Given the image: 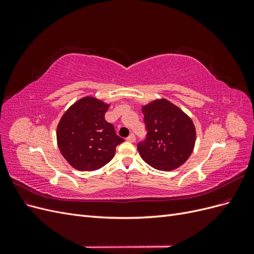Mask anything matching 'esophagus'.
I'll use <instances>...</instances> for the list:
<instances>
[{
    "label": "esophagus",
    "instance_id": "obj_1",
    "mask_svg": "<svg viewBox=\"0 0 254 254\" xmlns=\"http://www.w3.org/2000/svg\"><path fill=\"white\" fill-rule=\"evenodd\" d=\"M126 140H127L128 142H130V143H133V142L135 141V135H134L133 133H130Z\"/></svg>",
    "mask_w": 254,
    "mask_h": 254
}]
</instances>
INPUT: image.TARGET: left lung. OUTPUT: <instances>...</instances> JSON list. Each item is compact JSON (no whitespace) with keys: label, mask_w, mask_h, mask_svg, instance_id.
I'll return each mask as SVG.
<instances>
[{"label":"left lung","mask_w":254,"mask_h":254,"mask_svg":"<svg viewBox=\"0 0 254 254\" xmlns=\"http://www.w3.org/2000/svg\"><path fill=\"white\" fill-rule=\"evenodd\" d=\"M145 139L137 144L142 159L159 171L181 166L194 149L196 131L193 122L166 99L143 107Z\"/></svg>","instance_id":"8db88e82"}]
</instances>
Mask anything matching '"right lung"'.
<instances>
[{
    "instance_id": "1",
    "label": "right lung",
    "mask_w": 254,
    "mask_h": 254,
    "mask_svg": "<svg viewBox=\"0 0 254 254\" xmlns=\"http://www.w3.org/2000/svg\"><path fill=\"white\" fill-rule=\"evenodd\" d=\"M108 105L84 97L75 103L61 118L57 142L64 159L81 172L95 171L112 160L122 142L114 126L105 120Z\"/></svg>"
}]
</instances>
